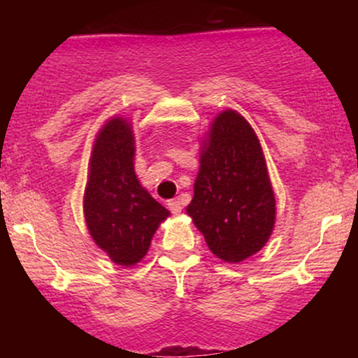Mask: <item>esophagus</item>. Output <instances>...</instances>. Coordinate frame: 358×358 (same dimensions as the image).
I'll return each mask as SVG.
<instances>
[{
  "label": "esophagus",
  "instance_id": "obj_1",
  "mask_svg": "<svg viewBox=\"0 0 358 358\" xmlns=\"http://www.w3.org/2000/svg\"><path fill=\"white\" fill-rule=\"evenodd\" d=\"M168 208H170L171 213H180L183 210V205L180 202V199H173L168 202Z\"/></svg>",
  "mask_w": 358,
  "mask_h": 358
}]
</instances>
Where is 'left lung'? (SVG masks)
<instances>
[{
	"mask_svg": "<svg viewBox=\"0 0 358 358\" xmlns=\"http://www.w3.org/2000/svg\"><path fill=\"white\" fill-rule=\"evenodd\" d=\"M193 192L187 213L222 261H244L268 242L276 200L256 133L236 110L213 121Z\"/></svg>",
	"mask_w": 358,
	"mask_h": 358,
	"instance_id": "8db88e82",
	"label": "left lung"
}]
</instances>
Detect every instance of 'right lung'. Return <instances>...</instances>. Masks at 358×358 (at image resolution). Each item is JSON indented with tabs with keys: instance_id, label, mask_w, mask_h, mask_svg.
I'll list each match as a JSON object with an SVG mask.
<instances>
[{
	"instance_id": "right-lung-1",
	"label": "right lung",
	"mask_w": 358,
	"mask_h": 358,
	"mask_svg": "<svg viewBox=\"0 0 358 358\" xmlns=\"http://www.w3.org/2000/svg\"><path fill=\"white\" fill-rule=\"evenodd\" d=\"M133 156L131 126L121 117L110 119L94 143L84 195L90 236L121 266H133L145 257L159 222L170 215L139 185Z\"/></svg>"
}]
</instances>
